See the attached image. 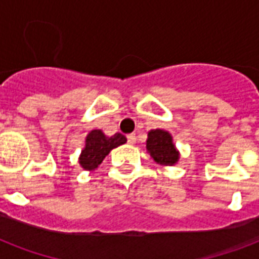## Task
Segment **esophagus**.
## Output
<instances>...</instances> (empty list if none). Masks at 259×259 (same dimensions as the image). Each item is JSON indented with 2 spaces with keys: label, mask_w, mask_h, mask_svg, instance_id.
<instances>
[{
  "label": "esophagus",
  "mask_w": 259,
  "mask_h": 259,
  "mask_svg": "<svg viewBox=\"0 0 259 259\" xmlns=\"http://www.w3.org/2000/svg\"><path fill=\"white\" fill-rule=\"evenodd\" d=\"M136 141H137V137H136V134H129V136H127V142H129L130 145H134V144H136Z\"/></svg>",
  "instance_id": "1"
}]
</instances>
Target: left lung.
Wrapping results in <instances>:
<instances>
[{"label":"left lung","instance_id":"1","mask_svg":"<svg viewBox=\"0 0 259 259\" xmlns=\"http://www.w3.org/2000/svg\"><path fill=\"white\" fill-rule=\"evenodd\" d=\"M146 149L154 161L162 165H173L179 160V152L172 142V137L168 132L156 129L149 132Z\"/></svg>","mask_w":259,"mask_h":259}]
</instances>
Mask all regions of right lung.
<instances>
[{"mask_svg": "<svg viewBox=\"0 0 259 259\" xmlns=\"http://www.w3.org/2000/svg\"><path fill=\"white\" fill-rule=\"evenodd\" d=\"M126 142V137L121 133H115L111 137H106L101 130H93L86 138V148L79 157L80 165L87 170H93L101 165L103 158L110 150Z\"/></svg>", "mask_w": 259, "mask_h": 259, "instance_id": "right-lung-1", "label": "right lung"}]
</instances>
